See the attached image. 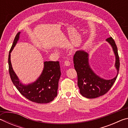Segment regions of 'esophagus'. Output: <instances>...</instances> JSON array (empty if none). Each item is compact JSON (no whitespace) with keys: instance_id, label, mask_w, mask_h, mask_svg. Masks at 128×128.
<instances>
[{"instance_id":"esophagus-1","label":"esophagus","mask_w":128,"mask_h":128,"mask_svg":"<svg viewBox=\"0 0 128 128\" xmlns=\"http://www.w3.org/2000/svg\"><path fill=\"white\" fill-rule=\"evenodd\" d=\"M64 66H69L70 65V62L68 60H65L64 62Z\"/></svg>"}]
</instances>
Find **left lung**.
I'll return each instance as SVG.
<instances>
[{
    "label": "left lung",
    "mask_w": 128,
    "mask_h": 128,
    "mask_svg": "<svg viewBox=\"0 0 128 128\" xmlns=\"http://www.w3.org/2000/svg\"><path fill=\"white\" fill-rule=\"evenodd\" d=\"M111 45L116 56L115 66L118 70L116 76L111 80H104L93 72L88 64V54L77 51L73 56L74 66L77 74V84L81 94L87 98H96L106 94L113 86L118 77L120 60L115 42L112 37L106 39Z\"/></svg>",
    "instance_id": "8db88e82"
}]
</instances>
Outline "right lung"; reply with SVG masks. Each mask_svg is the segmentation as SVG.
I'll return each mask as SVG.
<instances>
[{"instance_id":"obj_1","label":"right lung","mask_w":128,"mask_h":128,"mask_svg":"<svg viewBox=\"0 0 128 128\" xmlns=\"http://www.w3.org/2000/svg\"><path fill=\"white\" fill-rule=\"evenodd\" d=\"M20 32L16 34L8 55L9 73L12 81L21 95L29 100L36 103H48L57 96L58 83L61 76L59 62H45L44 68L36 82L24 85L13 70L10 62V52L19 38Z\"/></svg>"}]
</instances>
